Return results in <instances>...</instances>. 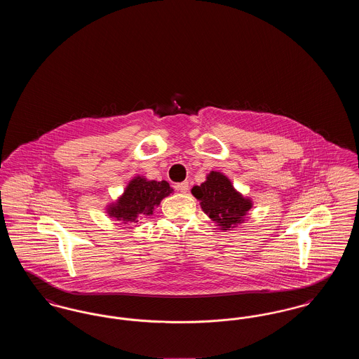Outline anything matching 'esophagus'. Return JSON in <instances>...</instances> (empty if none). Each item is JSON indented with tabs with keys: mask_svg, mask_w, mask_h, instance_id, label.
<instances>
[{
	"mask_svg": "<svg viewBox=\"0 0 359 359\" xmlns=\"http://www.w3.org/2000/svg\"><path fill=\"white\" fill-rule=\"evenodd\" d=\"M188 187H189L188 182H183V183L176 184V189H177V191H180V192H183V194H186V192H187Z\"/></svg>",
	"mask_w": 359,
	"mask_h": 359,
	"instance_id": "1",
	"label": "esophagus"
}]
</instances>
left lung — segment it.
<instances>
[{"label":"left lung","instance_id":"left-lung-1","mask_svg":"<svg viewBox=\"0 0 359 359\" xmlns=\"http://www.w3.org/2000/svg\"><path fill=\"white\" fill-rule=\"evenodd\" d=\"M191 194L199 201L205 215L223 231L245 223L253 207V201L243 196L219 171L207 173L205 182L201 186H194Z\"/></svg>","mask_w":359,"mask_h":359}]
</instances>
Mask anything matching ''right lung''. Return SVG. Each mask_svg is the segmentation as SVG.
Returning <instances> with one entry per match:
<instances>
[{
    "label": "right lung",
    "instance_id": "right-lung-1",
    "mask_svg": "<svg viewBox=\"0 0 359 359\" xmlns=\"http://www.w3.org/2000/svg\"><path fill=\"white\" fill-rule=\"evenodd\" d=\"M173 194L165 180H148L145 176H135L120 196L106 205V214L123 224H135L140 217L154 214L161 201Z\"/></svg>",
    "mask_w": 359,
    "mask_h": 359
}]
</instances>
